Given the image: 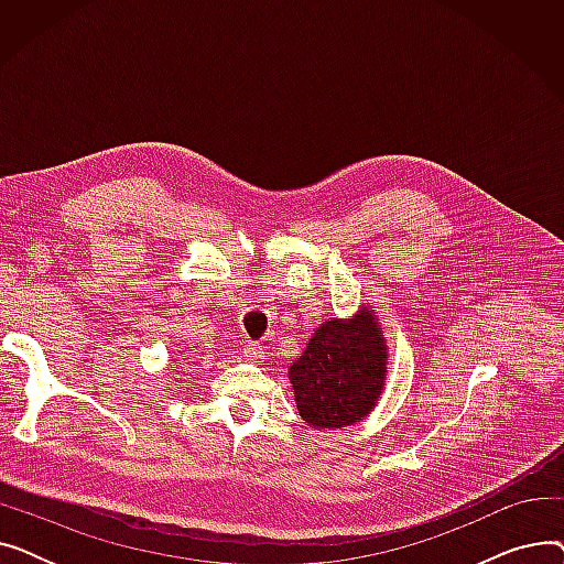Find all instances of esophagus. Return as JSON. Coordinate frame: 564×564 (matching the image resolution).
<instances>
[{"instance_id": "esophagus-1", "label": "esophagus", "mask_w": 564, "mask_h": 564, "mask_svg": "<svg viewBox=\"0 0 564 564\" xmlns=\"http://www.w3.org/2000/svg\"><path fill=\"white\" fill-rule=\"evenodd\" d=\"M245 357H247L249 361H258V359L262 357V347H260L258 343H247V347H245Z\"/></svg>"}]
</instances>
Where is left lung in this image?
<instances>
[{"instance_id": "left-lung-1", "label": "left lung", "mask_w": 564, "mask_h": 564, "mask_svg": "<svg viewBox=\"0 0 564 564\" xmlns=\"http://www.w3.org/2000/svg\"><path fill=\"white\" fill-rule=\"evenodd\" d=\"M389 375V343L372 306L324 319L288 368L294 404L306 425L340 430L377 406Z\"/></svg>"}]
</instances>
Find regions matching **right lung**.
<instances>
[{
    "label": "right lung",
    "mask_w": 564,
    "mask_h": 564,
    "mask_svg": "<svg viewBox=\"0 0 564 564\" xmlns=\"http://www.w3.org/2000/svg\"><path fill=\"white\" fill-rule=\"evenodd\" d=\"M177 357H181V354H177ZM175 361H177V359H175Z\"/></svg>",
    "instance_id": "right-lung-1"
}]
</instances>
